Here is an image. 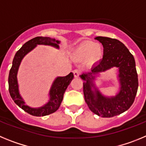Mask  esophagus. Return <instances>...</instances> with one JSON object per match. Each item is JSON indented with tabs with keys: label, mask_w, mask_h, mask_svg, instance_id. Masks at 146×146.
Returning a JSON list of instances; mask_svg holds the SVG:
<instances>
[{
	"label": "esophagus",
	"mask_w": 146,
	"mask_h": 146,
	"mask_svg": "<svg viewBox=\"0 0 146 146\" xmlns=\"http://www.w3.org/2000/svg\"><path fill=\"white\" fill-rule=\"evenodd\" d=\"M73 73H74V76L75 77H80L81 74V72L80 69H75V70L73 71Z\"/></svg>",
	"instance_id": "esophagus-1"
}]
</instances>
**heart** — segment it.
I'll return each instance as SVG.
<instances>
[{
	"label": "heart",
	"mask_w": 146,
	"mask_h": 146,
	"mask_svg": "<svg viewBox=\"0 0 146 146\" xmlns=\"http://www.w3.org/2000/svg\"><path fill=\"white\" fill-rule=\"evenodd\" d=\"M103 48L99 44L86 41L77 46L72 52V58L75 60H82L87 58L89 64H94L102 58Z\"/></svg>",
	"instance_id": "1"
}]
</instances>
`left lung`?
Here are the masks:
<instances>
[{"instance_id":"1","label":"left lung","mask_w":146,"mask_h":146,"mask_svg":"<svg viewBox=\"0 0 146 146\" xmlns=\"http://www.w3.org/2000/svg\"><path fill=\"white\" fill-rule=\"evenodd\" d=\"M95 39L102 44L104 55L91 72L80 75L83 80L85 101L94 113L103 118H110L126 111L135 101L138 88L135 60L126 46L118 39L103 36ZM114 66L119 68L120 91L115 97L106 98L95 87L93 80L96 74Z\"/></svg>"}]
</instances>
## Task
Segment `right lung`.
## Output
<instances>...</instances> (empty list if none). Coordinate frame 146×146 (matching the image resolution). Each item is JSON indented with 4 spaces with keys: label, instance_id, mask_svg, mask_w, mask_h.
Returning <instances> with one entry per match:
<instances>
[{
    "label": "right lung",
    "instance_id": "right-lung-1",
    "mask_svg": "<svg viewBox=\"0 0 146 146\" xmlns=\"http://www.w3.org/2000/svg\"><path fill=\"white\" fill-rule=\"evenodd\" d=\"M59 43V41L50 37H35L24 44L23 47L16 52L15 58L13 59L12 66L10 69L9 75V91L10 96L18 106L22 108L24 111L33 116H44L55 113L58 109L64 98V93L68 86L72 82V79L74 78V74L71 72L65 77H58L55 80L52 87L50 88L49 94L50 99L48 102L38 108H32L25 104V102L23 101V98L19 93L17 79L18 69L24 56L35 48L37 44L51 45L56 48H58Z\"/></svg>",
    "mask_w": 146,
    "mask_h": 146
}]
</instances>
